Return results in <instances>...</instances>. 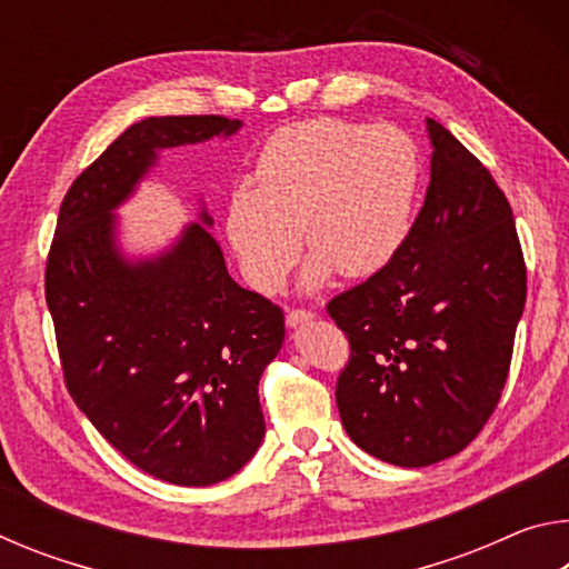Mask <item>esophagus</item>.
I'll return each mask as SVG.
<instances>
[{"mask_svg": "<svg viewBox=\"0 0 569 569\" xmlns=\"http://www.w3.org/2000/svg\"><path fill=\"white\" fill-rule=\"evenodd\" d=\"M308 321H313V313L311 311H303V308H293V311L286 313V326H288V329H298V326H303Z\"/></svg>", "mask_w": 569, "mask_h": 569, "instance_id": "esophagus-1", "label": "esophagus"}]
</instances>
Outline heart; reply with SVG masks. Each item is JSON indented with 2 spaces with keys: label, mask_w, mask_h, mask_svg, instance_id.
Wrapping results in <instances>:
<instances>
[{
  "label": "heart",
  "mask_w": 569,
  "mask_h": 569,
  "mask_svg": "<svg viewBox=\"0 0 569 569\" xmlns=\"http://www.w3.org/2000/svg\"><path fill=\"white\" fill-rule=\"evenodd\" d=\"M419 148L393 124L303 120L273 132L256 160L253 186L228 198L226 236L248 283L276 293L303 248V291L339 271L371 278L397 261L417 213Z\"/></svg>",
  "instance_id": "b5f03b06"
}]
</instances>
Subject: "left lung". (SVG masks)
Returning <instances> with one entry per match:
<instances>
[{"label": "left lung", "mask_w": 569, "mask_h": 569, "mask_svg": "<svg viewBox=\"0 0 569 569\" xmlns=\"http://www.w3.org/2000/svg\"><path fill=\"white\" fill-rule=\"evenodd\" d=\"M429 188L387 271L336 296L351 343L339 377L346 435L397 467L455 457L502 397L527 271L505 192L445 124L427 118Z\"/></svg>", "instance_id": "8db88e82"}]
</instances>
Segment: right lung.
Masks as SVG:
<instances>
[{"mask_svg":"<svg viewBox=\"0 0 569 569\" xmlns=\"http://www.w3.org/2000/svg\"><path fill=\"white\" fill-rule=\"evenodd\" d=\"M240 128L220 114L130 124L67 190L47 258L74 403L124 459L180 487L218 485L261 447L258 381L283 346V313L230 278L203 200L198 220L146 256L124 250L118 208L162 150Z\"/></svg>","mask_w":569,"mask_h":569,"instance_id":"1","label":"right lung"}]
</instances>
